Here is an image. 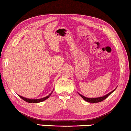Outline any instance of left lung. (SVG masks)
<instances>
[{"mask_svg":"<svg viewBox=\"0 0 131 131\" xmlns=\"http://www.w3.org/2000/svg\"><path fill=\"white\" fill-rule=\"evenodd\" d=\"M114 91V90L112 92H111L110 93H109L108 94H107V95H105V96H101V97H98V98H86V97H85L84 96H83V95H80V94H79L80 95V96H81V97L83 98V100H85V101H88V102H90V103H98V102H101V101H103L104 100H105L106 98L107 97H108V96H110V95H111V93H113V92Z\"/></svg>","mask_w":131,"mask_h":131,"instance_id":"left-lung-1","label":"left lung"}]
</instances>
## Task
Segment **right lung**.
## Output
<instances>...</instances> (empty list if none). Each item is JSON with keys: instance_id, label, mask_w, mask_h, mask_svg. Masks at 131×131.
Wrapping results in <instances>:
<instances>
[{"instance_id": "add662e5", "label": "right lung", "mask_w": 131, "mask_h": 131, "mask_svg": "<svg viewBox=\"0 0 131 131\" xmlns=\"http://www.w3.org/2000/svg\"><path fill=\"white\" fill-rule=\"evenodd\" d=\"M50 95H51V94L48 95V96H45V97H44L42 98H40V99H29V98H24V97H23V96H20V95H19V96H20L21 99H23L24 101H26V102L30 103H39V102H41V101L46 100V99H48V98L49 97Z\"/></svg>"}]
</instances>
